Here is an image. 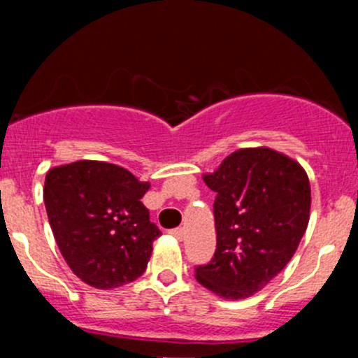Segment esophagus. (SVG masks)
Here are the masks:
<instances>
[{
    "label": "esophagus",
    "instance_id": "esophagus-1",
    "mask_svg": "<svg viewBox=\"0 0 358 358\" xmlns=\"http://www.w3.org/2000/svg\"><path fill=\"white\" fill-rule=\"evenodd\" d=\"M169 234H171L173 237H176V239H178V241H182V239H183V236H185V230H183L182 227H178V229L169 230Z\"/></svg>",
    "mask_w": 358,
    "mask_h": 358
}]
</instances>
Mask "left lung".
Segmentation results:
<instances>
[{
	"label": "left lung",
	"mask_w": 358,
	"mask_h": 358,
	"mask_svg": "<svg viewBox=\"0 0 358 358\" xmlns=\"http://www.w3.org/2000/svg\"><path fill=\"white\" fill-rule=\"evenodd\" d=\"M216 192V251L196 266L201 286L243 299L266 286L289 263L310 218L305 169L277 150L241 149L202 176Z\"/></svg>",
	"instance_id": "8db88e82"
}]
</instances>
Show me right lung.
<instances>
[{
  "mask_svg": "<svg viewBox=\"0 0 358 358\" xmlns=\"http://www.w3.org/2000/svg\"><path fill=\"white\" fill-rule=\"evenodd\" d=\"M149 183L102 161H76L46 173L43 201L60 252L96 289L138 279L161 230L142 197Z\"/></svg>",
  "mask_w": 358,
  "mask_h": 358,
  "instance_id": "obj_1",
  "label": "right lung"
}]
</instances>
